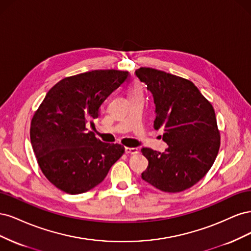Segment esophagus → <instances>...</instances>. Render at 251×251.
I'll return each mask as SVG.
<instances>
[{"label":"esophagus","mask_w":251,"mask_h":251,"mask_svg":"<svg viewBox=\"0 0 251 251\" xmlns=\"http://www.w3.org/2000/svg\"><path fill=\"white\" fill-rule=\"evenodd\" d=\"M125 151H126V154H131V155H134V154H137L138 153V149L137 148H126Z\"/></svg>","instance_id":"1"}]
</instances>
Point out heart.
I'll use <instances>...</instances> for the list:
<instances>
[{"mask_svg":"<svg viewBox=\"0 0 251 251\" xmlns=\"http://www.w3.org/2000/svg\"><path fill=\"white\" fill-rule=\"evenodd\" d=\"M135 94H142V90L141 87L139 85H134L131 89H130V95H135Z\"/></svg>","mask_w":251,"mask_h":251,"instance_id":"heart-1","label":"heart"}]
</instances>
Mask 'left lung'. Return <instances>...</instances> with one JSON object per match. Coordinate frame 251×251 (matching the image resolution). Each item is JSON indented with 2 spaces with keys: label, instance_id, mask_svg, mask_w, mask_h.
Segmentation results:
<instances>
[{
  "label": "left lung",
  "instance_id": "8db88e82",
  "mask_svg": "<svg viewBox=\"0 0 251 251\" xmlns=\"http://www.w3.org/2000/svg\"><path fill=\"white\" fill-rule=\"evenodd\" d=\"M135 74L153 95L154 127H162L169 146L164 153L141 149L149 160L141 178L162 192L185 191L216 160L220 132L215 110L191 80L151 68H140Z\"/></svg>",
  "mask_w": 251,
  "mask_h": 251
}]
</instances>
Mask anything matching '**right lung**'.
<instances>
[{
    "label": "right lung",
    "mask_w": 251,
    "mask_h": 251,
    "mask_svg": "<svg viewBox=\"0 0 251 251\" xmlns=\"http://www.w3.org/2000/svg\"><path fill=\"white\" fill-rule=\"evenodd\" d=\"M130 77L127 71L94 70L53 86L34 113L30 140L43 174L65 193L94 188L125 153L117 143L101 142L86 125L100 116L103 101Z\"/></svg>",
    "instance_id": "obj_1"
}]
</instances>
